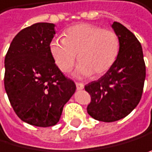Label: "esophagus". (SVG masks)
I'll list each match as a JSON object with an SVG mask.
<instances>
[{
	"label": "esophagus",
	"mask_w": 152,
	"mask_h": 152,
	"mask_svg": "<svg viewBox=\"0 0 152 152\" xmlns=\"http://www.w3.org/2000/svg\"><path fill=\"white\" fill-rule=\"evenodd\" d=\"M76 87H77L78 90H82V89H83V87H85V85H83V83L77 82V83H76Z\"/></svg>",
	"instance_id": "obj_1"
}]
</instances>
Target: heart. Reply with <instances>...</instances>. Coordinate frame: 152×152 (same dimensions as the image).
Listing matches in <instances>:
<instances>
[{"label": "heart", "mask_w": 152, "mask_h": 152, "mask_svg": "<svg viewBox=\"0 0 152 152\" xmlns=\"http://www.w3.org/2000/svg\"><path fill=\"white\" fill-rule=\"evenodd\" d=\"M120 40L111 30L89 23H79L67 28L65 38L55 37L50 43V53L58 69L67 72L75 63L82 76H101L107 72L118 56Z\"/></svg>", "instance_id": "1"}]
</instances>
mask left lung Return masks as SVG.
Instances as JSON below:
<instances>
[{
	"mask_svg": "<svg viewBox=\"0 0 152 152\" xmlns=\"http://www.w3.org/2000/svg\"><path fill=\"white\" fill-rule=\"evenodd\" d=\"M120 40L118 56L98 81L87 83L91 97L87 113L93 118L114 122L128 115L139 103L146 78V65L140 42L119 22L112 24Z\"/></svg>",
	"mask_w": 152,
	"mask_h": 152,
	"instance_id": "8db88e82",
	"label": "left lung"
}]
</instances>
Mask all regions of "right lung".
<instances>
[{"label": "right lung", "instance_id": "add662e5", "mask_svg": "<svg viewBox=\"0 0 152 152\" xmlns=\"http://www.w3.org/2000/svg\"><path fill=\"white\" fill-rule=\"evenodd\" d=\"M54 34L53 23L24 28L13 38L4 59V88L11 106L22 121L37 127L57 123L76 89L50 55Z\"/></svg>", "mask_w": 152, "mask_h": 152}]
</instances>
